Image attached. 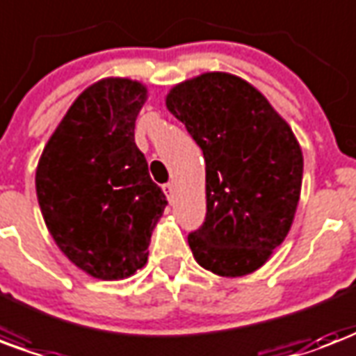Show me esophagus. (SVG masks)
<instances>
[{
  "mask_svg": "<svg viewBox=\"0 0 356 356\" xmlns=\"http://www.w3.org/2000/svg\"><path fill=\"white\" fill-rule=\"evenodd\" d=\"M162 188H164V192H166L168 200L172 202V200H173V192H175V188H173V183H166V184H164V186H162Z\"/></svg>",
  "mask_w": 356,
  "mask_h": 356,
  "instance_id": "esophagus-1",
  "label": "esophagus"
}]
</instances>
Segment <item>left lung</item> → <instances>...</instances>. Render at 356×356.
Segmentation results:
<instances>
[{"mask_svg": "<svg viewBox=\"0 0 356 356\" xmlns=\"http://www.w3.org/2000/svg\"><path fill=\"white\" fill-rule=\"evenodd\" d=\"M168 110L205 159L207 214L190 250L218 276L254 273L291 227L302 184V151L289 124L248 81L207 72L179 83Z\"/></svg>", "mask_w": 356, "mask_h": 356, "instance_id": "left-lung-1", "label": "left lung"}]
</instances>
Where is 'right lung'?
<instances>
[{"mask_svg":"<svg viewBox=\"0 0 356 356\" xmlns=\"http://www.w3.org/2000/svg\"><path fill=\"white\" fill-rule=\"evenodd\" d=\"M147 89L106 78L74 100L37 166L48 232L76 267L100 280L142 268L154 222L168 202L134 142Z\"/></svg>","mask_w":356,"mask_h":356,"instance_id":"right-lung-1","label":"right lung"}]
</instances>
